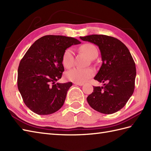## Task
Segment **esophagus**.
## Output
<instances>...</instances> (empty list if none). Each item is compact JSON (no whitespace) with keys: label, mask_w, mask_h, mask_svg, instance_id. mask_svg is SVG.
Masks as SVG:
<instances>
[{"label":"esophagus","mask_w":151,"mask_h":151,"mask_svg":"<svg viewBox=\"0 0 151 151\" xmlns=\"http://www.w3.org/2000/svg\"><path fill=\"white\" fill-rule=\"evenodd\" d=\"M74 84L75 85H77V86H83V83H78V82H74Z\"/></svg>","instance_id":"obj_1"}]
</instances>
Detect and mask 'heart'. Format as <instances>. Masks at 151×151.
Segmentation results:
<instances>
[{
	"label": "heart",
	"mask_w": 151,
	"mask_h": 151,
	"mask_svg": "<svg viewBox=\"0 0 151 151\" xmlns=\"http://www.w3.org/2000/svg\"><path fill=\"white\" fill-rule=\"evenodd\" d=\"M82 52L87 55L89 58H92L97 54V49L91 43H86L80 47ZM62 63L66 69H70L74 65V52L71 49H67L64 52L62 56ZM95 71L92 68H74L65 73V77L67 80L74 82L82 83L94 75Z\"/></svg>",
	"instance_id": "obj_1"
}]
</instances>
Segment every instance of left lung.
I'll use <instances>...</instances> for the list:
<instances>
[{"instance_id": "left-lung-1", "label": "left lung", "mask_w": 151, "mask_h": 151, "mask_svg": "<svg viewBox=\"0 0 151 151\" xmlns=\"http://www.w3.org/2000/svg\"><path fill=\"white\" fill-rule=\"evenodd\" d=\"M80 38L97 45L102 61L94 79L104 84L94 86L87 97L88 104L102 114L115 113L124 106L134 91L136 69L132 56L126 45L115 37L94 34Z\"/></svg>"}]
</instances>
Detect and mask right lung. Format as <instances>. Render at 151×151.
Wrapping results in <instances>:
<instances>
[{"label":"right lung","mask_w":151,"mask_h":151,"mask_svg":"<svg viewBox=\"0 0 151 151\" xmlns=\"http://www.w3.org/2000/svg\"><path fill=\"white\" fill-rule=\"evenodd\" d=\"M80 43L73 37L48 35L28 49L18 67L17 86L30 110L49 115L62 108L73 85L72 82L56 83L64 70L62 56L67 48Z\"/></svg>","instance_id":"right-lung-1"}]
</instances>
